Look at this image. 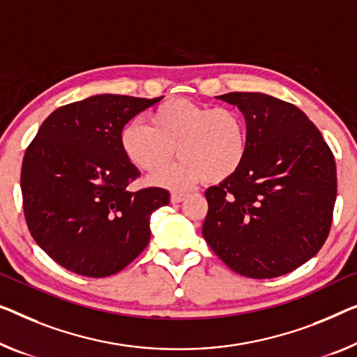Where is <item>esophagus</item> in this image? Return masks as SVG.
Masks as SVG:
<instances>
[{"label":"esophagus","instance_id":"1","mask_svg":"<svg viewBox=\"0 0 357 357\" xmlns=\"http://www.w3.org/2000/svg\"><path fill=\"white\" fill-rule=\"evenodd\" d=\"M185 194H181V192H173L172 194V204H181V202L185 200Z\"/></svg>","mask_w":357,"mask_h":357}]
</instances>
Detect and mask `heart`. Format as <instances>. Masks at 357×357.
Segmentation results:
<instances>
[{"label":"heart","instance_id":"b5f03b06","mask_svg":"<svg viewBox=\"0 0 357 357\" xmlns=\"http://www.w3.org/2000/svg\"><path fill=\"white\" fill-rule=\"evenodd\" d=\"M176 146L181 160L162 169ZM120 147L126 160L142 172L162 169L152 174V183L183 190L202 181L220 184L236 176L248 158L250 131L237 109L172 99L149 114V125H125Z\"/></svg>","mask_w":357,"mask_h":357}]
</instances>
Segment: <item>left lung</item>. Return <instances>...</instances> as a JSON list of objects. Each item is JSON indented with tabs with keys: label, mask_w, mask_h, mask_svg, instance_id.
<instances>
[{
	"label": "left lung",
	"mask_w": 357,
	"mask_h": 357,
	"mask_svg": "<svg viewBox=\"0 0 357 357\" xmlns=\"http://www.w3.org/2000/svg\"><path fill=\"white\" fill-rule=\"evenodd\" d=\"M218 99L245 116L250 153L236 176L206 189L202 234L241 275L279 278L310 261L328 236L337 199L333 153L295 105L263 93Z\"/></svg>",
	"instance_id": "obj_1"
}]
</instances>
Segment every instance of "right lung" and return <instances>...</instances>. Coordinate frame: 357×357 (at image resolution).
Segmentation results:
<instances>
[{
	"instance_id": "1",
	"label": "right lung",
	"mask_w": 357,
	"mask_h": 357,
	"mask_svg": "<svg viewBox=\"0 0 357 357\" xmlns=\"http://www.w3.org/2000/svg\"><path fill=\"white\" fill-rule=\"evenodd\" d=\"M162 98L96 94L47 116L24 157L20 189L31 237L72 273L107 278L151 241L152 213L169 192L128 189L139 169L126 160L120 132Z\"/></svg>"
}]
</instances>
